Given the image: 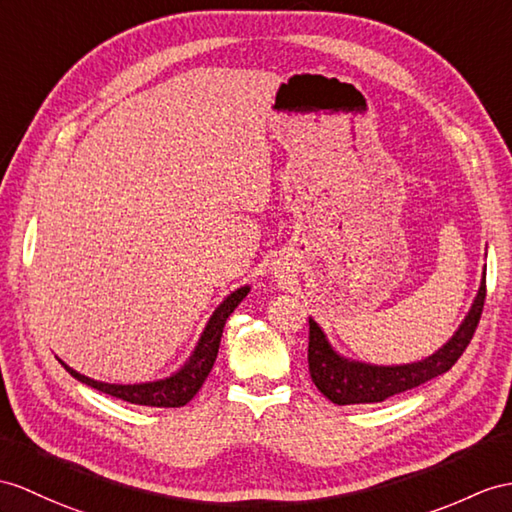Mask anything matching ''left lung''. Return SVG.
I'll return each mask as SVG.
<instances>
[{"label": "left lung", "mask_w": 512, "mask_h": 512, "mask_svg": "<svg viewBox=\"0 0 512 512\" xmlns=\"http://www.w3.org/2000/svg\"><path fill=\"white\" fill-rule=\"evenodd\" d=\"M486 297V273L482 271V280L478 293L465 319L447 339L439 350L430 356L415 360V363L402 365H373L365 360L347 358L339 354L328 341L326 332L319 323L310 317L308 326V369L317 389L328 397L332 404H378L389 397L415 389V386L428 382L441 373L450 371L452 365L467 350L473 332L482 315Z\"/></svg>", "instance_id": "1"}]
</instances>
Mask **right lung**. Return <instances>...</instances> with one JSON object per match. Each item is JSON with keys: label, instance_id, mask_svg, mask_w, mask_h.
<instances>
[{"label": "right lung", "instance_id": "right-lung-1", "mask_svg": "<svg viewBox=\"0 0 512 512\" xmlns=\"http://www.w3.org/2000/svg\"><path fill=\"white\" fill-rule=\"evenodd\" d=\"M249 289H252V286L243 284L239 289H234L228 297H223V302L215 308V313L210 315L208 323L204 326V332L199 334L191 356L186 358V363L178 371H173L167 378L134 382V384H110V382L82 376L80 371L71 369L67 363H62L60 358L58 360L60 365L65 367L78 382L89 384L91 389H97L106 395L119 397L123 402L139 404V406H154V408H180L184 404H189L195 397V393L202 389L204 380L208 378V373L217 360L223 326H226L228 317L234 313V308L243 302Z\"/></svg>", "mask_w": 512, "mask_h": 512}]
</instances>
